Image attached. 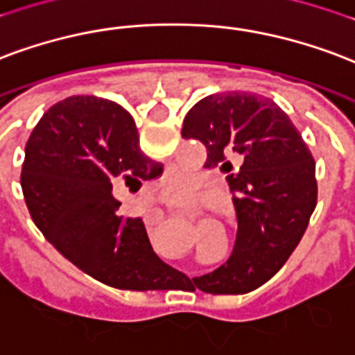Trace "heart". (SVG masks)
I'll return each instance as SVG.
<instances>
[{"label":"heart","mask_w":355,"mask_h":355,"mask_svg":"<svg viewBox=\"0 0 355 355\" xmlns=\"http://www.w3.org/2000/svg\"><path fill=\"white\" fill-rule=\"evenodd\" d=\"M196 184L198 182H196L193 175H190V173H180V175H175L169 180V190L177 199H186L191 191L196 190Z\"/></svg>","instance_id":"1"}]
</instances>
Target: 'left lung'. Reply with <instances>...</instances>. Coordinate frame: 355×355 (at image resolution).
Segmentation results:
<instances>
[{
	"mask_svg": "<svg viewBox=\"0 0 355 355\" xmlns=\"http://www.w3.org/2000/svg\"><path fill=\"white\" fill-rule=\"evenodd\" d=\"M182 137L205 144L207 169L227 173L237 216L227 261L193 282L211 293H246L267 282L303 237L316 207L314 157L290 116L248 92L203 97L186 114ZM231 155L241 159L237 173Z\"/></svg>",
	"mask_w": 355,
	"mask_h": 355,
	"instance_id": "1",
	"label": "left lung"
}]
</instances>
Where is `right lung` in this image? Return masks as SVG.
I'll return each instance as SVG.
<instances>
[{
	"label": "right lung",
	"instance_id": "1",
	"mask_svg": "<svg viewBox=\"0 0 355 355\" xmlns=\"http://www.w3.org/2000/svg\"><path fill=\"white\" fill-rule=\"evenodd\" d=\"M164 165L139 148L133 118L120 105L73 96L52 105L26 144L24 199L44 239L64 258L118 290H171L182 272L157 258L141 218L118 214L112 186L139 190Z\"/></svg>",
	"mask_w": 355,
	"mask_h": 355
}]
</instances>
